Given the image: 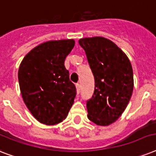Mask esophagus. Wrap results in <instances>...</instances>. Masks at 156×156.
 <instances>
[{
  "label": "esophagus",
  "instance_id": "1",
  "mask_svg": "<svg viewBox=\"0 0 156 156\" xmlns=\"http://www.w3.org/2000/svg\"><path fill=\"white\" fill-rule=\"evenodd\" d=\"M80 84H78V83H77L76 84V89H77V94H79V92H80Z\"/></svg>",
  "mask_w": 156,
  "mask_h": 156
}]
</instances>
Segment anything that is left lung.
Wrapping results in <instances>:
<instances>
[{"instance_id":"left-lung-1","label":"left lung","mask_w":156,"mask_h":156,"mask_svg":"<svg viewBox=\"0 0 156 156\" xmlns=\"http://www.w3.org/2000/svg\"><path fill=\"white\" fill-rule=\"evenodd\" d=\"M95 78L92 98L87 102V117L98 126H108L121 116L133 90V69L128 56L108 39H80Z\"/></svg>"}]
</instances>
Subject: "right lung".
Instances as JSON below:
<instances>
[{"label": "right lung", "instance_id": "add662e5", "mask_svg": "<svg viewBox=\"0 0 156 156\" xmlns=\"http://www.w3.org/2000/svg\"><path fill=\"white\" fill-rule=\"evenodd\" d=\"M73 40H51L28 52L18 69L21 94L30 113L47 126L66 118L76 96L65 60L74 47Z\"/></svg>", "mask_w": 156, "mask_h": 156}]
</instances>
